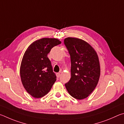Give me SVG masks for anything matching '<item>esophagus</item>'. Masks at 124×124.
I'll list each match as a JSON object with an SVG mask.
<instances>
[{"mask_svg": "<svg viewBox=\"0 0 124 124\" xmlns=\"http://www.w3.org/2000/svg\"><path fill=\"white\" fill-rule=\"evenodd\" d=\"M56 77L57 78H59L60 76V73H56Z\"/></svg>", "mask_w": 124, "mask_h": 124, "instance_id": "obj_1", "label": "esophagus"}]
</instances>
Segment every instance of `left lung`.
I'll use <instances>...</instances> for the list:
<instances>
[{
  "instance_id": "1",
  "label": "left lung",
  "mask_w": 124,
  "mask_h": 124,
  "mask_svg": "<svg viewBox=\"0 0 124 124\" xmlns=\"http://www.w3.org/2000/svg\"><path fill=\"white\" fill-rule=\"evenodd\" d=\"M64 44L70 55L71 77L65 87L71 96L85 99L96 88L100 76L98 55L86 41L75 38L65 39Z\"/></svg>"
}]
</instances>
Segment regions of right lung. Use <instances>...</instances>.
Returning a JSON list of instances; mask_svg holds the SVG:
<instances>
[{"instance_id": "right-lung-1", "label": "right lung", "mask_w": 124, "mask_h": 124, "mask_svg": "<svg viewBox=\"0 0 124 124\" xmlns=\"http://www.w3.org/2000/svg\"><path fill=\"white\" fill-rule=\"evenodd\" d=\"M61 43L55 38L39 39L32 42L24 54L20 67L21 81L26 91L35 98L46 95L56 81L47 54Z\"/></svg>"}]
</instances>
